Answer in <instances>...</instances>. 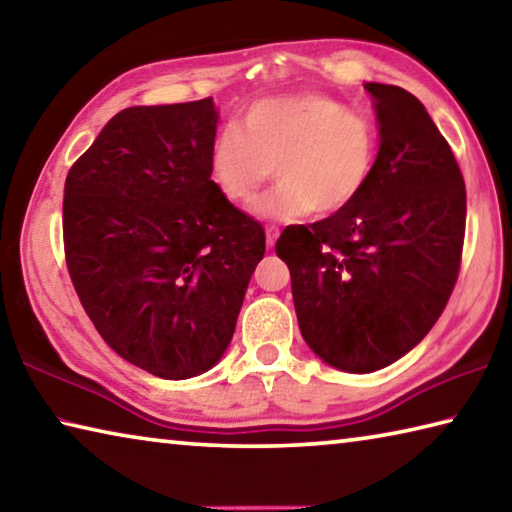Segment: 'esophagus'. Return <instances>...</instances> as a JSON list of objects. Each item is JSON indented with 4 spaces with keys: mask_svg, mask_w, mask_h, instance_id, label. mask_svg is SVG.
I'll return each instance as SVG.
<instances>
[{
    "mask_svg": "<svg viewBox=\"0 0 512 512\" xmlns=\"http://www.w3.org/2000/svg\"><path fill=\"white\" fill-rule=\"evenodd\" d=\"M277 235H280V228H277V225H268V228H266V244H268V248L275 246Z\"/></svg>",
    "mask_w": 512,
    "mask_h": 512,
    "instance_id": "obj_1",
    "label": "esophagus"
}]
</instances>
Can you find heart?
I'll use <instances>...</instances> for the list:
<instances>
[{
	"mask_svg": "<svg viewBox=\"0 0 512 512\" xmlns=\"http://www.w3.org/2000/svg\"><path fill=\"white\" fill-rule=\"evenodd\" d=\"M377 128L327 94L296 92L255 101L241 128L214 137L210 169L232 203L253 201L273 176L277 185L255 205L271 221L314 212L334 216L357 201L377 162Z\"/></svg>",
	"mask_w": 512,
	"mask_h": 512,
	"instance_id": "1",
	"label": "heart"
}]
</instances>
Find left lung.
Wrapping results in <instances>:
<instances>
[{
  "label": "left lung",
  "mask_w": 512,
  "mask_h": 512,
  "mask_svg": "<svg viewBox=\"0 0 512 512\" xmlns=\"http://www.w3.org/2000/svg\"><path fill=\"white\" fill-rule=\"evenodd\" d=\"M363 88L379 119L368 187L348 210L289 225L275 244L302 339L329 366L361 375L404 357L436 325L465 239L463 173L429 112L397 85Z\"/></svg>",
  "instance_id": "1"
}]
</instances>
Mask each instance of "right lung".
Masks as SVG:
<instances>
[{"label": "right lung", "instance_id": "add662e5", "mask_svg": "<svg viewBox=\"0 0 512 512\" xmlns=\"http://www.w3.org/2000/svg\"><path fill=\"white\" fill-rule=\"evenodd\" d=\"M216 119L212 97L121 110L65 180L76 296L121 359L162 379L221 359L266 250L212 180Z\"/></svg>", "mask_w": 512, "mask_h": 512}]
</instances>
